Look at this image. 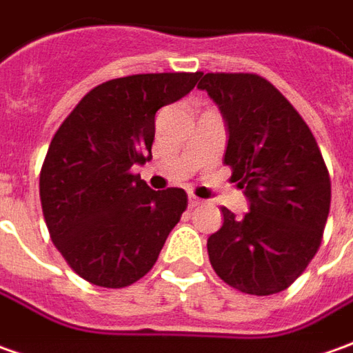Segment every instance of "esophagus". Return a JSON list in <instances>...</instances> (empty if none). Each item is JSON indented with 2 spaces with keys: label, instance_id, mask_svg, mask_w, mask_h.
<instances>
[{
  "label": "esophagus",
  "instance_id": "34e87169",
  "mask_svg": "<svg viewBox=\"0 0 353 353\" xmlns=\"http://www.w3.org/2000/svg\"><path fill=\"white\" fill-rule=\"evenodd\" d=\"M199 205H203V201H201V199H196L195 195L189 196V208H195L199 207Z\"/></svg>",
  "mask_w": 353,
  "mask_h": 353
}]
</instances>
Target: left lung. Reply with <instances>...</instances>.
<instances>
[{"instance_id":"8db88e82","label":"left lung","mask_w":353,"mask_h":353,"mask_svg":"<svg viewBox=\"0 0 353 353\" xmlns=\"http://www.w3.org/2000/svg\"><path fill=\"white\" fill-rule=\"evenodd\" d=\"M207 90L224 117V164L243 189V218L222 208L208 237L210 265L226 284L251 296L286 290L315 257L330 208V177L317 141L296 108L267 79L207 73Z\"/></svg>"}]
</instances>
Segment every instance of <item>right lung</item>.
<instances>
[{
    "mask_svg": "<svg viewBox=\"0 0 353 353\" xmlns=\"http://www.w3.org/2000/svg\"><path fill=\"white\" fill-rule=\"evenodd\" d=\"M201 73L121 77L92 88L57 129L40 172L46 226L86 282L125 288L154 267L187 193L152 191L131 166L152 158L154 116Z\"/></svg>",
    "mask_w": 353,
    "mask_h": 353,
    "instance_id": "obj_1",
    "label": "right lung"
}]
</instances>
